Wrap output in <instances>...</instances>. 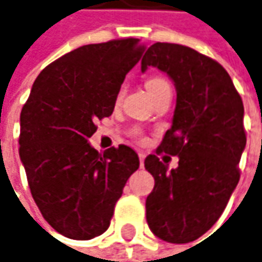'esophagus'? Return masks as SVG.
Returning a JSON list of instances; mask_svg holds the SVG:
<instances>
[{"label":"esophagus","mask_w":262,"mask_h":262,"mask_svg":"<svg viewBox=\"0 0 262 262\" xmlns=\"http://www.w3.org/2000/svg\"><path fill=\"white\" fill-rule=\"evenodd\" d=\"M138 157H140V166H144V160H145V154L144 152H138Z\"/></svg>","instance_id":"34e87169"}]
</instances>
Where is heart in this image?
I'll return each mask as SVG.
<instances>
[{"label": "heart", "mask_w": 262, "mask_h": 262, "mask_svg": "<svg viewBox=\"0 0 262 262\" xmlns=\"http://www.w3.org/2000/svg\"><path fill=\"white\" fill-rule=\"evenodd\" d=\"M145 88H147V91L151 94V96L160 92L161 89H164V88H170L168 85V82L164 78H161V76H151V78L147 79V82H145Z\"/></svg>", "instance_id": "1"}]
</instances>
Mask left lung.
Here are the masks:
<instances>
[{"label":"left lung","instance_id":"1","mask_svg":"<svg viewBox=\"0 0 262 262\" xmlns=\"http://www.w3.org/2000/svg\"><path fill=\"white\" fill-rule=\"evenodd\" d=\"M148 66L173 79L177 101L157 156L144 161L156 180L147 224L163 241L187 244L215 225L239 182L244 103L222 64L187 46L154 43L141 59V70ZM161 152L179 155V167L168 172Z\"/></svg>","mask_w":262,"mask_h":262}]
</instances>
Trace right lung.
Instances as JSON below:
<instances>
[{"label": "right lung", "mask_w": 262, "mask_h": 262, "mask_svg": "<svg viewBox=\"0 0 262 262\" xmlns=\"http://www.w3.org/2000/svg\"><path fill=\"white\" fill-rule=\"evenodd\" d=\"M138 38L86 45L46 66L20 115V159L41 215L72 239H92L111 224L137 152L121 144L98 152L88 140L110 117L121 85L141 59Z\"/></svg>", "instance_id": "1"}]
</instances>
